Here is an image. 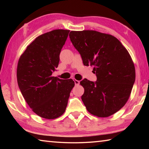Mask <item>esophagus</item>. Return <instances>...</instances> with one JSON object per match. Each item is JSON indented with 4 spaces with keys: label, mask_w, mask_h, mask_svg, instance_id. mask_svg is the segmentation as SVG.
<instances>
[{
    "label": "esophagus",
    "mask_w": 149,
    "mask_h": 149,
    "mask_svg": "<svg viewBox=\"0 0 149 149\" xmlns=\"http://www.w3.org/2000/svg\"><path fill=\"white\" fill-rule=\"evenodd\" d=\"M74 83H75V85H79L80 81H78V80L75 79V80H74Z\"/></svg>",
    "instance_id": "esophagus-1"
}]
</instances>
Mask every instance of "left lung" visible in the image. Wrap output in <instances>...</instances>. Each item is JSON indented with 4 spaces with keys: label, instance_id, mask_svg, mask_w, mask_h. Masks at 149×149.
I'll use <instances>...</instances> for the list:
<instances>
[{
    "label": "left lung",
    "instance_id": "obj_1",
    "mask_svg": "<svg viewBox=\"0 0 149 149\" xmlns=\"http://www.w3.org/2000/svg\"><path fill=\"white\" fill-rule=\"evenodd\" d=\"M70 38L85 65H93L97 81L83 79L82 101L88 112L104 118L120 110L129 99L135 81L129 52L115 37L93 30L72 31Z\"/></svg>",
    "mask_w": 149,
    "mask_h": 149
}]
</instances>
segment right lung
Here are the masks:
<instances>
[{"instance_id": "1", "label": "right lung", "mask_w": 149, "mask_h": 149, "mask_svg": "<svg viewBox=\"0 0 149 149\" xmlns=\"http://www.w3.org/2000/svg\"><path fill=\"white\" fill-rule=\"evenodd\" d=\"M70 31L55 29L39 35L20 56L17 68L19 89L32 110L45 119H55L66 108L72 79L52 76Z\"/></svg>"}]
</instances>
